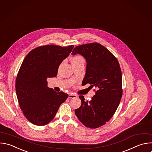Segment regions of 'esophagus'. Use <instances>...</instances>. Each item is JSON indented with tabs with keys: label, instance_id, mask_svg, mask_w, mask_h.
<instances>
[{
	"label": "esophagus",
	"instance_id": "1",
	"mask_svg": "<svg viewBox=\"0 0 152 152\" xmlns=\"http://www.w3.org/2000/svg\"><path fill=\"white\" fill-rule=\"evenodd\" d=\"M69 97L70 98H77V95L75 94H72V93H70L69 94Z\"/></svg>",
	"mask_w": 152,
	"mask_h": 152
}]
</instances>
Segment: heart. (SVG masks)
Masks as SVG:
<instances>
[{"label":"heart","instance_id":"b5f03b06","mask_svg":"<svg viewBox=\"0 0 152 152\" xmlns=\"http://www.w3.org/2000/svg\"><path fill=\"white\" fill-rule=\"evenodd\" d=\"M85 59L84 58L80 55H76L74 56L72 58V64H77V63H85Z\"/></svg>","mask_w":152,"mask_h":152}]
</instances>
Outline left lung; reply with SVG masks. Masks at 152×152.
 Segmentation results:
<instances>
[{"label": "left lung", "mask_w": 152, "mask_h": 152, "mask_svg": "<svg viewBox=\"0 0 152 152\" xmlns=\"http://www.w3.org/2000/svg\"><path fill=\"white\" fill-rule=\"evenodd\" d=\"M77 54L83 56L87 64L82 85L89 83L96 90L91 101H86L83 95L79 96L82 104L75 110V114L86 127L96 128L109 122L120 103L122 95L121 67L113 54L98 43L75 47L72 54Z\"/></svg>", "instance_id": "8db88e82"}]
</instances>
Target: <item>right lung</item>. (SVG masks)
I'll list each match as a JSON object with an SVG mask.
<instances>
[{
    "mask_svg": "<svg viewBox=\"0 0 152 152\" xmlns=\"http://www.w3.org/2000/svg\"><path fill=\"white\" fill-rule=\"evenodd\" d=\"M73 47L39 46L31 50L23 60L17 76L15 90L23 114L33 124H49L68 98L67 94L48 87L46 79L57 76L59 66Z\"/></svg>",
    "mask_w": 152,
    "mask_h": 152,
    "instance_id": "1",
    "label": "right lung"
}]
</instances>
